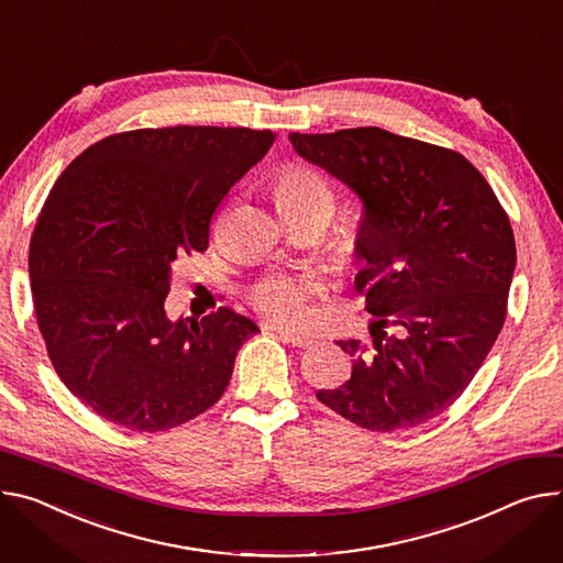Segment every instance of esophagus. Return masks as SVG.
<instances>
[{
	"label": "esophagus",
	"instance_id": "34e87169",
	"mask_svg": "<svg viewBox=\"0 0 563 563\" xmlns=\"http://www.w3.org/2000/svg\"><path fill=\"white\" fill-rule=\"evenodd\" d=\"M274 330L280 334V339H283L285 343H291V345H296V347H308V345H312V343H314V339H312V336H308V334H300V332H294V330L283 328V325H278V328H274Z\"/></svg>",
	"mask_w": 563,
	"mask_h": 563
}]
</instances>
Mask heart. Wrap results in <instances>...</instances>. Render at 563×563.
I'll return each mask as SVG.
<instances>
[{
  "label": "heart",
  "instance_id": "heart-1",
  "mask_svg": "<svg viewBox=\"0 0 563 563\" xmlns=\"http://www.w3.org/2000/svg\"><path fill=\"white\" fill-rule=\"evenodd\" d=\"M276 201L280 209L296 211H325L334 207V190L330 181L310 166H289L276 181ZM323 291L317 274L274 276L255 289V302L261 308L285 321H294L302 312V302Z\"/></svg>",
  "mask_w": 563,
  "mask_h": 563
}]
</instances>
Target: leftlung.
Segmentation results:
<instances>
[{"mask_svg": "<svg viewBox=\"0 0 563 563\" xmlns=\"http://www.w3.org/2000/svg\"><path fill=\"white\" fill-rule=\"evenodd\" d=\"M289 141L364 207L354 287L375 317L373 345L336 341L354 356L352 377L317 397L368 431L424 424L463 395L503 328L512 227L485 177L453 150L382 128L291 132Z\"/></svg>", "mask_w": 563, "mask_h": 563, "instance_id": "1", "label": "left lung"}]
</instances>
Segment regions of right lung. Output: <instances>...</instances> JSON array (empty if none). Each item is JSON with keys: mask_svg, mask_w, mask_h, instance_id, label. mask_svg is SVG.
Masks as SVG:
<instances>
[{"mask_svg": "<svg viewBox=\"0 0 563 563\" xmlns=\"http://www.w3.org/2000/svg\"><path fill=\"white\" fill-rule=\"evenodd\" d=\"M272 143L249 128L132 130L51 188L29 249L35 317L56 373L100 418L155 433L222 397L258 325L229 308L173 321L164 302L173 265L207 251L218 203Z\"/></svg>", "mask_w": 563, "mask_h": 563, "instance_id": "obj_1", "label": "right lung"}]
</instances>
